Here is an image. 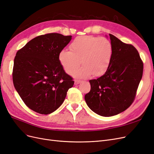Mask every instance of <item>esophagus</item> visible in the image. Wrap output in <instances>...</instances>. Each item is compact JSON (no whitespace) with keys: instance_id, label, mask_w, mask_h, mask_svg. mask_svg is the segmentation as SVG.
<instances>
[{"instance_id":"1","label":"esophagus","mask_w":154,"mask_h":154,"mask_svg":"<svg viewBox=\"0 0 154 154\" xmlns=\"http://www.w3.org/2000/svg\"><path fill=\"white\" fill-rule=\"evenodd\" d=\"M81 83V81L80 80H74V85H78L79 83Z\"/></svg>"}]
</instances>
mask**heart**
Segmentation results:
<instances>
[{"label":"heart","instance_id":"b5f03b06","mask_svg":"<svg viewBox=\"0 0 154 154\" xmlns=\"http://www.w3.org/2000/svg\"><path fill=\"white\" fill-rule=\"evenodd\" d=\"M70 50L63 49L59 54V61L67 74H72L80 66H83L74 74L77 78H87L92 74L100 76L107 71L112 58L113 48L105 38L80 36L74 39Z\"/></svg>","mask_w":154,"mask_h":154}]
</instances>
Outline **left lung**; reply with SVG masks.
<instances>
[{
	"mask_svg": "<svg viewBox=\"0 0 154 154\" xmlns=\"http://www.w3.org/2000/svg\"><path fill=\"white\" fill-rule=\"evenodd\" d=\"M112 58L103 76L91 80V91L85 96L86 103L104 117L117 115L127 109L136 97L143 76V63L137 49L109 34Z\"/></svg>",
	"mask_w": 154,
	"mask_h": 154,
	"instance_id": "8db88e82",
	"label": "left lung"
}]
</instances>
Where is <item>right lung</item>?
I'll list each match as a JSON object with an SVG mask.
<instances>
[{"instance_id":"obj_1","label":"right lung","mask_w":154,"mask_h":154,"mask_svg":"<svg viewBox=\"0 0 154 154\" xmlns=\"http://www.w3.org/2000/svg\"><path fill=\"white\" fill-rule=\"evenodd\" d=\"M71 39L72 36L45 34L35 37L17 51L13 85L27 106L37 113L49 114L58 109L74 85L59 61L60 51Z\"/></svg>"}]
</instances>
